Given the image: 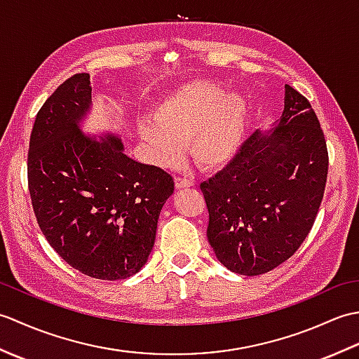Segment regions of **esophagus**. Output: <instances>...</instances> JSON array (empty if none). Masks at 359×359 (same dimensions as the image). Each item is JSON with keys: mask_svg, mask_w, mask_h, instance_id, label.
<instances>
[{"mask_svg": "<svg viewBox=\"0 0 359 359\" xmlns=\"http://www.w3.org/2000/svg\"><path fill=\"white\" fill-rule=\"evenodd\" d=\"M175 188L177 189H187V188H191L194 184H193V180H189V179H187V177H177L175 179Z\"/></svg>", "mask_w": 359, "mask_h": 359, "instance_id": "obj_1", "label": "esophagus"}]
</instances>
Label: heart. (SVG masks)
I'll use <instances>...</instances> for the list:
<instances>
[{"instance_id":"obj_1","label":"heart","mask_w":359,"mask_h":359,"mask_svg":"<svg viewBox=\"0 0 359 359\" xmlns=\"http://www.w3.org/2000/svg\"><path fill=\"white\" fill-rule=\"evenodd\" d=\"M248 106L241 94H224L216 81L187 83L158 103L154 123L143 121L140 139L156 163L174 165L188 143L194 162L219 170L238 154L245 137Z\"/></svg>"}]
</instances>
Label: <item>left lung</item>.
Here are the masks:
<instances>
[{
    "mask_svg": "<svg viewBox=\"0 0 359 359\" xmlns=\"http://www.w3.org/2000/svg\"><path fill=\"white\" fill-rule=\"evenodd\" d=\"M284 112L256 131L215 177L201 185L207 238L228 270L264 274L292 257L321 207L329 152L310 102L285 85Z\"/></svg>",
    "mask_w": 359,
    "mask_h": 359,
    "instance_id": "obj_1",
    "label": "left lung"
}]
</instances>
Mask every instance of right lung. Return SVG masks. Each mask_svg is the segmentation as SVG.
<instances>
[{"mask_svg": "<svg viewBox=\"0 0 359 359\" xmlns=\"http://www.w3.org/2000/svg\"><path fill=\"white\" fill-rule=\"evenodd\" d=\"M90 93L89 74H75L38 111L29 193L44 238L72 269L95 279H126L148 261L174 180L162 168L128 157L118 135L98 142L83 134Z\"/></svg>", "mask_w": 359, "mask_h": 359, "instance_id": "right-lung-1", "label": "right lung"}]
</instances>
